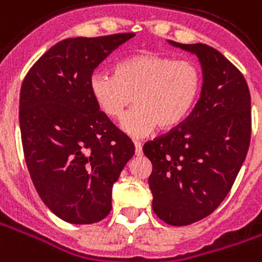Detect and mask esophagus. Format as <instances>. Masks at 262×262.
Here are the masks:
<instances>
[{
    "instance_id": "esophagus-1",
    "label": "esophagus",
    "mask_w": 262,
    "mask_h": 262,
    "mask_svg": "<svg viewBox=\"0 0 262 262\" xmlns=\"http://www.w3.org/2000/svg\"><path fill=\"white\" fill-rule=\"evenodd\" d=\"M133 143H135V151H136L137 156H140L142 153H143V150H142V142H139V140H133Z\"/></svg>"
}]
</instances>
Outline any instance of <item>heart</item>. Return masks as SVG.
I'll list each match as a JSON object with an SVG mask.
<instances>
[{
    "label": "heart",
    "instance_id": "1",
    "mask_svg": "<svg viewBox=\"0 0 262 262\" xmlns=\"http://www.w3.org/2000/svg\"><path fill=\"white\" fill-rule=\"evenodd\" d=\"M203 85L200 67L193 61L143 52L127 56L113 67V75L93 74L89 91L99 111L120 120L122 129L135 137L182 125L199 99Z\"/></svg>",
    "mask_w": 262,
    "mask_h": 262
}]
</instances>
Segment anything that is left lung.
Returning a JSON list of instances; mask_svg holds the SVG:
<instances>
[{"label":"left lung","instance_id":"8db88e82","mask_svg":"<svg viewBox=\"0 0 262 262\" xmlns=\"http://www.w3.org/2000/svg\"><path fill=\"white\" fill-rule=\"evenodd\" d=\"M170 43L199 58L200 99L182 125L144 143L143 153L153 166V211L170 226H188L213 213L233 187L250 147L251 96L243 74L217 49Z\"/></svg>","mask_w":262,"mask_h":262}]
</instances>
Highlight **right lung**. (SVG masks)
<instances>
[{
    "mask_svg": "<svg viewBox=\"0 0 262 262\" xmlns=\"http://www.w3.org/2000/svg\"><path fill=\"white\" fill-rule=\"evenodd\" d=\"M135 34L68 38L28 71L19 127L31 180L45 206L71 224H93L112 208V188L135 144L100 112L89 91L95 68Z\"/></svg>",
    "mask_w": 262,
    "mask_h": 262,
    "instance_id": "add662e5",
    "label": "right lung"
}]
</instances>
